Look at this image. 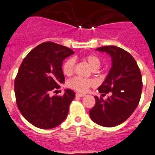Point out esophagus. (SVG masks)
Segmentation results:
<instances>
[{
	"label": "esophagus",
	"mask_w": 155,
	"mask_h": 155,
	"mask_svg": "<svg viewBox=\"0 0 155 155\" xmlns=\"http://www.w3.org/2000/svg\"><path fill=\"white\" fill-rule=\"evenodd\" d=\"M86 94H81V93H76L75 94V96L76 97H84Z\"/></svg>",
	"instance_id": "obj_1"
}]
</instances>
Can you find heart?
I'll use <instances>...</instances> for the list:
<instances>
[{
  "mask_svg": "<svg viewBox=\"0 0 155 155\" xmlns=\"http://www.w3.org/2000/svg\"><path fill=\"white\" fill-rule=\"evenodd\" d=\"M84 59L89 64L90 67L91 68L92 70H97L100 67V64H101L100 59L94 54H88L84 57ZM75 63V61L74 58H69L66 60L62 66V71L64 75H71L72 74ZM94 84V83L93 80L81 77H74L68 82V86L70 88L80 92H87L88 89Z\"/></svg>",
  "mask_w": 155,
  "mask_h": 155,
  "instance_id": "heart-1",
  "label": "heart"
}]
</instances>
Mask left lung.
Wrapping results in <instances>:
<instances>
[{
  "mask_svg": "<svg viewBox=\"0 0 155 155\" xmlns=\"http://www.w3.org/2000/svg\"><path fill=\"white\" fill-rule=\"evenodd\" d=\"M110 56L112 67L97 90L102 95L111 92L106 100L94 96L95 106L90 110L91 119L103 127H115L132 115L141 97L143 82L136 60L129 53L115 45L96 49Z\"/></svg>",
  "mask_w": 155,
  "mask_h": 155,
  "instance_id": "8db88e82",
  "label": "left lung"
}]
</instances>
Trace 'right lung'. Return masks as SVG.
<instances>
[{
  "label": "right lung",
  "mask_w": 155,
  "mask_h": 155,
  "mask_svg": "<svg viewBox=\"0 0 155 155\" xmlns=\"http://www.w3.org/2000/svg\"><path fill=\"white\" fill-rule=\"evenodd\" d=\"M73 53L46 41L32 49L19 67L14 86L16 104L23 117L37 128L51 129L67 117L75 92L66 89L63 96H50V91L64 83L62 64Z\"/></svg>",
  "instance_id": "add662e5"
}]
</instances>
